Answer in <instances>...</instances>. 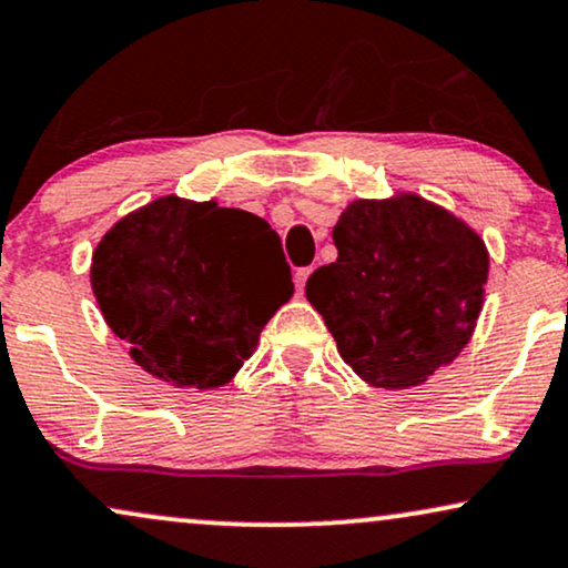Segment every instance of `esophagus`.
I'll return each mask as SVG.
<instances>
[{"instance_id": "esophagus-1", "label": "esophagus", "mask_w": 568, "mask_h": 568, "mask_svg": "<svg viewBox=\"0 0 568 568\" xmlns=\"http://www.w3.org/2000/svg\"><path fill=\"white\" fill-rule=\"evenodd\" d=\"M312 267H301L298 272H296V288H298V293L306 288V280H308V275H312Z\"/></svg>"}]
</instances>
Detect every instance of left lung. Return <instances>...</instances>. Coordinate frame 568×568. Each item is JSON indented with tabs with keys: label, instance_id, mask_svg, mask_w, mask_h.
<instances>
[{
	"label": "left lung",
	"instance_id": "1",
	"mask_svg": "<svg viewBox=\"0 0 568 568\" xmlns=\"http://www.w3.org/2000/svg\"><path fill=\"white\" fill-rule=\"evenodd\" d=\"M332 239L337 260L308 277L306 298L363 382L420 387L463 353L488 283V248L463 217L399 192L351 202Z\"/></svg>",
	"mask_w": 568,
	"mask_h": 568
}]
</instances>
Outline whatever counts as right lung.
<instances>
[{
	"mask_svg": "<svg viewBox=\"0 0 568 568\" xmlns=\"http://www.w3.org/2000/svg\"><path fill=\"white\" fill-rule=\"evenodd\" d=\"M90 285L132 361L179 389L225 387L293 296L291 267L267 221L176 194L105 231Z\"/></svg>",
	"mask_w": 568,
	"mask_h": 568,
	"instance_id": "add662e5",
	"label": "right lung"
}]
</instances>
